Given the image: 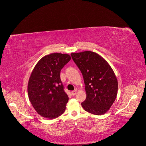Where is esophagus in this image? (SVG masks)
<instances>
[{"label": "esophagus", "mask_w": 146, "mask_h": 146, "mask_svg": "<svg viewBox=\"0 0 146 146\" xmlns=\"http://www.w3.org/2000/svg\"><path fill=\"white\" fill-rule=\"evenodd\" d=\"M76 90L73 91L72 92V94L73 96H75V95H76Z\"/></svg>", "instance_id": "esophagus-1"}]
</instances>
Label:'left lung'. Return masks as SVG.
Segmentation results:
<instances>
[{"instance_id": "obj_1", "label": "left lung", "mask_w": 146, "mask_h": 146, "mask_svg": "<svg viewBox=\"0 0 146 146\" xmlns=\"http://www.w3.org/2000/svg\"><path fill=\"white\" fill-rule=\"evenodd\" d=\"M83 74L86 99L81 106L89 113L103 115L117 98L118 81L111 66L95 52L84 51L71 54Z\"/></svg>"}]
</instances>
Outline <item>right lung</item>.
Here are the masks:
<instances>
[{
    "label": "right lung",
    "instance_id": "right-lung-1",
    "mask_svg": "<svg viewBox=\"0 0 146 146\" xmlns=\"http://www.w3.org/2000/svg\"><path fill=\"white\" fill-rule=\"evenodd\" d=\"M71 60L68 54L53 53L37 62L29 79V99L42 117L55 118L65 110L68 96L60 80V71Z\"/></svg>",
    "mask_w": 146,
    "mask_h": 146
}]
</instances>
